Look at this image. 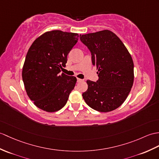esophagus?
<instances>
[{"instance_id": "34e87169", "label": "esophagus", "mask_w": 159, "mask_h": 159, "mask_svg": "<svg viewBox=\"0 0 159 159\" xmlns=\"http://www.w3.org/2000/svg\"><path fill=\"white\" fill-rule=\"evenodd\" d=\"M82 81H83V79H79V78H77V82H78V83H80V82H82Z\"/></svg>"}]
</instances>
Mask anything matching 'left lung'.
<instances>
[{
  "mask_svg": "<svg viewBox=\"0 0 159 159\" xmlns=\"http://www.w3.org/2000/svg\"><path fill=\"white\" fill-rule=\"evenodd\" d=\"M80 40L91 52L99 76L97 82L87 80L84 100L97 111H112L123 104L134 84L131 55L120 39L108 30L83 34Z\"/></svg>",
  "mask_w": 159,
  "mask_h": 159,
  "instance_id": "left-lung-1",
  "label": "left lung"
}]
</instances>
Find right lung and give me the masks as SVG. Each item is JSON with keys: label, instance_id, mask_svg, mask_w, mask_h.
Listing matches in <instances>:
<instances>
[{"label": "right lung", "instance_id": "obj_1", "mask_svg": "<svg viewBox=\"0 0 159 159\" xmlns=\"http://www.w3.org/2000/svg\"><path fill=\"white\" fill-rule=\"evenodd\" d=\"M79 39L77 33L47 31L29 48L22 68V79L28 96L39 108L54 112L66 105L77 80L60 72Z\"/></svg>", "mask_w": 159, "mask_h": 159}]
</instances>
